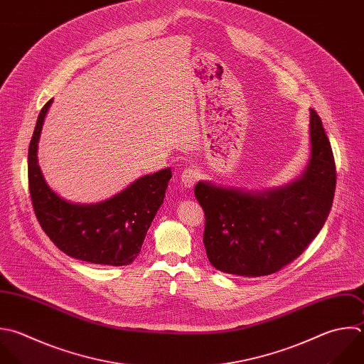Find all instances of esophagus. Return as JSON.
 <instances>
[{
	"label": "esophagus",
	"instance_id": "esophagus-1",
	"mask_svg": "<svg viewBox=\"0 0 364 364\" xmlns=\"http://www.w3.org/2000/svg\"><path fill=\"white\" fill-rule=\"evenodd\" d=\"M198 179H199V172L195 168L189 166V168L183 169L181 173V182L185 188H193L195 183L198 182Z\"/></svg>",
	"mask_w": 364,
	"mask_h": 364
}]
</instances>
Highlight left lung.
<instances>
[{
  "label": "left lung",
  "instance_id": "8db88e82",
  "mask_svg": "<svg viewBox=\"0 0 364 364\" xmlns=\"http://www.w3.org/2000/svg\"><path fill=\"white\" fill-rule=\"evenodd\" d=\"M311 156L303 176L262 193L195 186L205 212L203 245L212 266L239 276H267L297 259L331 209L336 165L321 119L310 109Z\"/></svg>",
  "mask_w": 364,
  "mask_h": 364
}]
</instances>
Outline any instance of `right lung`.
<instances>
[{"label": "right lung", "mask_w": 364, "mask_h": 364, "mask_svg": "<svg viewBox=\"0 0 364 364\" xmlns=\"http://www.w3.org/2000/svg\"><path fill=\"white\" fill-rule=\"evenodd\" d=\"M53 100L41 109L28 149V186L36 216L54 245L65 255L109 266L132 263L164 202L171 169L135 181L117 196L95 205L70 203L46 183L37 149L44 118Z\"/></svg>", "instance_id": "obj_1"}]
</instances>
